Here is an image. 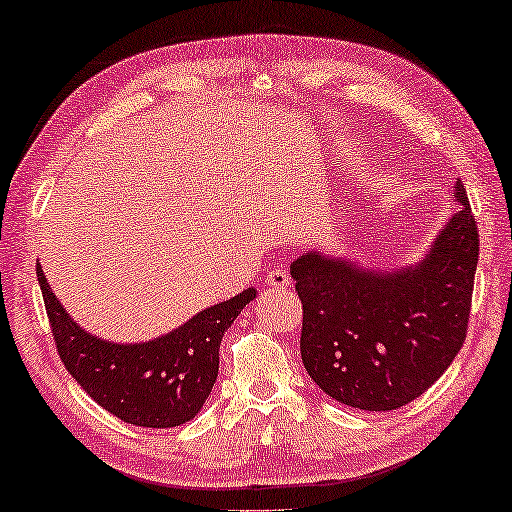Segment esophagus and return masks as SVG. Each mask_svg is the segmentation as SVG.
<instances>
[{"label":"esophagus","mask_w":512,"mask_h":512,"mask_svg":"<svg viewBox=\"0 0 512 512\" xmlns=\"http://www.w3.org/2000/svg\"><path fill=\"white\" fill-rule=\"evenodd\" d=\"M266 285H269V287H289L291 278H289V273L285 269L275 266V269H271L269 275H266Z\"/></svg>","instance_id":"1"}]
</instances>
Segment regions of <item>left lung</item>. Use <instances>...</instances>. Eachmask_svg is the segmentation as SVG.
<instances>
[{"label": "left lung", "instance_id": "8db88e82", "mask_svg": "<svg viewBox=\"0 0 512 512\" xmlns=\"http://www.w3.org/2000/svg\"><path fill=\"white\" fill-rule=\"evenodd\" d=\"M460 212L421 264L362 271L305 253L291 264L303 303L300 358L323 392L385 412L419 399L465 344L478 264V227L462 182Z\"/></svg>", "mask_w": 512, "mask_h": 512}]
</instances>
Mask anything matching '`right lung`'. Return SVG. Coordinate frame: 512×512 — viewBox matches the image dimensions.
<instances>
[{"mask_svg": "<svg viewBox=\"0 0 512 512\" xmlns=\"http://www.w3.org/2000/svg\"><path fill=\"white\" fill-rule=\"evenodd\" d=\"M61 362L91 399L134 426L170 428L191 421L218 376V348L255 289L207 307L182 328L145 344H109L81 330L36 266Z\"/></svg>", "mask_w": 512, "mask_h": 512, "instance_id": "obj_1", "label": "right lung"}]
</instances>
